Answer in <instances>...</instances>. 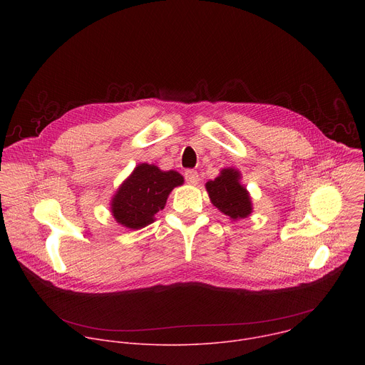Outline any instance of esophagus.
Instances as JSON below:
<instances>
[{
  "label": "esophagus",
  "instance_id": "1",
  "mask_svg": "<svg viewBox=\"0 0 365 365\" xmlns=\"http://www.w3.org/2000/svg\"><path fill=\"white\" fill-rule=\"evenodd\" d=\"M185 178H186V182L189 185H196L199 182V175H197L196 170H186Z\"/></svg>",
  "mask_w": 365,
  "mask_h": 365
}]
</instances>
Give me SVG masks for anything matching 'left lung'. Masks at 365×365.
Wrapping results in <instances>:
<instances>
[{"label":"left lung","instance_id":"1","mask_svg":"<svg viewBox=\"0 0 365 365\" xmlns=\"http://www.w3.org/2000/svg\"><path fill=\"white\" fill-rule=\"evenodd\" d=\"M211 203L218 211L232 221L248 218L252 214V202L250 192L241 183V172L227 168L205 185Z\"/></svg>","mask_w":365,"mask_h":365}]
</instances>
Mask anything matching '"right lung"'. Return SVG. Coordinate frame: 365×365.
Returning a JSON list of instances; mask_svg holds the SVG:
<instances>
[{"label":"right lung","instance_id":"add662e5","mask_svg":"<svg viewBox=\"0 0 365 365\" xmlns=\"http://www.w3.org/2000/svg\"><path fill=\"white\" fill-rule=\"evenodd\" d=\"M183 182L176 170L165 172L154 165L140 163L114 193L111 215L128 230H141L154 222L155 214L165 210L170 192Z\"/></svg>","mask_w":365,"mask_h":365}]
</instances>
